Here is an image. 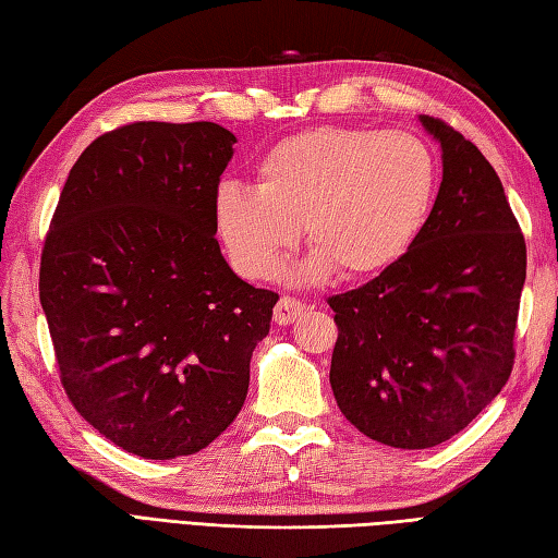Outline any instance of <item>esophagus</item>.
<instances>
[{
  "label": "esophagus",
  "mask_w": 558,
  "mask_h": 558,
  "mask_svg": "<svg viewBox=\"0 0 558 558\" xmlns=\"http://www.w3.org/2000/svg\"><path fill=\"white\" fill-rule=\"evenodd\" d=\"M304 312V304L294 298H280V302L272 310V318H276L278 326H290L298 322Z\"/></svg>",
  "instance_id": "obj_1"
}]
</instances>
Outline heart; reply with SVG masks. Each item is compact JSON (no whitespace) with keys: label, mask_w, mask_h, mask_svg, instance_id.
Wrapping results in <instances>:
<instances>
[{"label":"heart","mask_w":558,"mask_h":558,"mask_svg":"<svg viewBox=\"0 0 558 558\" xmlns=\"http://www.w3.org/2000/svg\"><path fill=\"white\" fill-rule=\"evenodd\" d=\"M436 192L438 162L417 134L316 126L272 146L256 162L254 186L220 184L213 225L244 278L276 276L302 220L314 248L294 278L314 286L336 268L372 278L417 244Z\"/></svg>","instance_id":"heart-1"}]
</instances>
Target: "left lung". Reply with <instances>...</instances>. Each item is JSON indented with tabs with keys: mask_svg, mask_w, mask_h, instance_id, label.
<instances>
[{
	"mask_svg": "<svg viewBox=\"0 0 558 558\" xmlns=\"http://www.w3.org/2000/svg\"><path fill=\"white\" fill-rule=\"evenodd\" d=\"M420 122L444 162L429 222L400 264L328 300L340 412L364 436L408 450L448 441L501 393L527 264L489 160L446 122Z\"/></svg>",
	"mask_w": 558,
	"mask_h": 558,
	"instance_id": "obj_1",
	"label": "left lung"
}]
</instances>
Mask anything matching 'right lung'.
<instances>
[{"label": "right lung", "instance_id": "add662e5", "mask_svg": "<svg viewBox=\"0 0 558 558\" xmlns=\"http://www.w3.org/2000/svg\"><path fill=\"white\" fill-rule=\"evenodd\" d=\"M234 144L213 122L126 124L81 153L59 196L40 304L69 400L126 453H198L244 405L278 294L216 240Z\"/></svg>", "mask_w": 558, "mask_h": 558}]
</instances>
